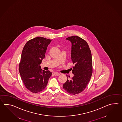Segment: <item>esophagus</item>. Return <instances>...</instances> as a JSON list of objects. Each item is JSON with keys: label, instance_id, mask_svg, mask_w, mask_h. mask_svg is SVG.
<instances>
[{"label": "esophagus", "instance_id": "1", "mask_svg": "<svg viewBox=\"0 0 122 122\" xmlns=\"http://www.w3.org/2000/svg\"><path fill=\"white\" fill-rule=\"evenodd\" d=\"M54 74L55 76H59L60 74L59 73H57V72H55L54 73Z\"/></svg>", "mask_w": 122, "mask_h": 122}]
</instances>
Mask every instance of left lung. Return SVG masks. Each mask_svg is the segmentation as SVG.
Instances as JSON below:
<instances>
[{"label":"left lung","mask_w":122,"mask_h":122,"mask_svg":"<svg viewBox=\"0 0 122 122\" xmlns=\"http://www.w3.org/2000/svg\"><path fill=\"white\" fill-rule=\"evenodd\" d=\"M72 43L71 60L74 65L72 73L74 76L68 79L63 84V88L71 95H75L82 92L87 87L92 75V53L86 41L77 36L66 38Z\"/></svg>","instance_id":"left-lung-1"}]
</instances>
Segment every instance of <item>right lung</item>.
Masks as SVG:
<instances>
[{
	"instance_id": "right-lung-1",
	"label": "right lung",
	"mask_w": 122,
	"mask_h": 122,
	"mask_svg": "<svg viewBox=\"0 0 122 122\" xmlns=\"http://www.w3.org/2000/svg\"><path fill=\"white\" fill-rule=\"evenodd\" d=\"M51 40L38 37L27 41L22 51L19 72L25 86L30 92H41L46 87L52 73L42 71L40 64Z\"/></svg>"
}]
</instances>
